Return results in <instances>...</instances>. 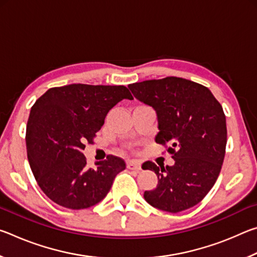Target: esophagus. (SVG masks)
<instances>
[{
    "label": "esophagus",
    "mask_w": 257,
    "mask_h": 257,
    "mask_svg": "<svg viewBox=\"0 0 257 257\" xmlns=\"http://www.w3.org/2000/svg\"><path fill=\"white\" fill-rule=\"evenodd\" d=\"M127 168L130 169V170H135V171H139L142 169V165L141 163L138 162V161H128L127 162Z\"/></svg>",
    "instance_id": "34e87169"
}]
</instances>
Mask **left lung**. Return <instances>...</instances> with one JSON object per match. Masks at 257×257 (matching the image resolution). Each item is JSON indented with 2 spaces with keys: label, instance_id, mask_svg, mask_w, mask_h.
Segmentation results:
<instances>
[{
  "label": "left lung",
  "instance_id": "left-lung-1",
  "mask_svg": "<svg viewBox=\"0 0 257 257\" xmlns=\"http://www.w3.org/2000/svg\"><path fill=\"white\" fill-rule=\"evenodd\" d=\"M134 96L158 115L155 142L170 145L172 167L147 161L144 170L158 176L154 189L144 193L153 207L177 213L196 205L214 186L227 145V123L221 104L207 87L178 77L129 85Z\"/></svg>",
  "mask_w": 257,
  "mask_h": 257
}]
</instances>
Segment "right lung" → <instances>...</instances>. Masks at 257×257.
Here are the masks:
<instances>
[{
    "mask_svg": "<svg viewBox=\"0 0 257 257\" xmlns=\"http://www.w3.org/2000/svg\"><path fill=\"white\" fill-rule=\"evenodd\" d=\"M122 99H133L124 86L71 84L50 88L35 102L26 146L35 179L51 201L82 210L106 196L115 176L125 169L124 161L107 155L88 168L82 150Z\"/></svg>",
    "mask_w": 257,
    "mask_h": 257,
    "instance_id": "1",
    "label": "right lung"
}]
</instances>
